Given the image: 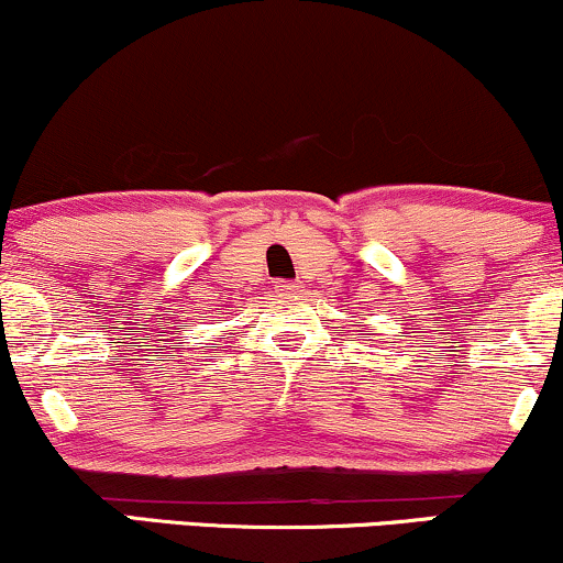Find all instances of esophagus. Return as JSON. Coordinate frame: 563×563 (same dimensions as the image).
Wrapping results in <instances>:
<instances>
[{
    "label": "esophagus",
    "mask_w": 563,
    "mask_h": 563,
    "mask_svg": "<svg viewBox=\"0 0 563 563\" xmlns=\"http://www.w3.org/2000/svg\"><path fill=\"white\" fill-rule=\"evenodd\" d=\"M275 288H277V294H280V296H288V299H294V296L299 294V290H301L299 280H280V283H277Z\"/></svg>",
    "instance_id": "1"
}]
</instances>
